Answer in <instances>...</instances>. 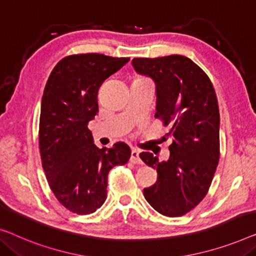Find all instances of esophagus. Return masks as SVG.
<instances>
[{"label":"esophagus","instance_id":"esophagus-1","mask_svg":"<svg viewBox=\"0 0 256 256\" xmlns=\"http://www.w3.org/2000/svg\"><path fill=\"white\" fill-rule=\"evenodd\" d=\"M130 162H132V164H138V165H142V164H143L142 159L140 158V154H138V151H136V150H132V154H130Z\"/></svg>","mask_w":256,"mask_h":256}]
</instances>
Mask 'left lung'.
Returning a JSON list of instances; mask_svg holds the SVG:
<instances>
[{
	"mask_svg": "<svg viewBox=\"0 0 256 256\" xmlns=\"http://www.w3.org/2000/svg\"><path fill=\"white\" fill-rule=\"evenodd\" d=\"M132 64L156 84L154 118L172 126L168 160L140 154L158 173L156 184L144 188V198L164 216H184L204 198L220 160L216 92L208 75L182 55L135 58Z\"/></svg>",
	"mask_w": 256,
	"mask_h": 256,
	"instance_id": "left-lung-1",
	"label": "left lung"
}]
</instances>
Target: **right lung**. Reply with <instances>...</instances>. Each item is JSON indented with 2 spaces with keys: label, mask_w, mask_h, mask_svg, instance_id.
Returning <instances> with one entry per match:
<instances>
[{
  "label": "right lung",
  "mask_w": 256,
  "mask_h": 256,
  "mask_svg": "<svg viewBox=\"0 0 256 256\" xmlns=\"http://www.w3.org/2000/svg\"><path fill=\"white\" fill-rule=\"evenodd\" d=\"M128 61L98 53L69 55L48 77L40 110V156L52 192L72 212L88 214L100 208L108 172L130 158L124 142L99 149L88 128L99 110L100 85Z\"/></svg>",
  "instance_id": "right-lung-1"
}]
</instances>
